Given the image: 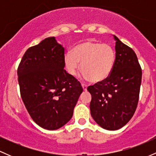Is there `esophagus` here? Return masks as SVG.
I'll return each mask as SVG.
<instances>
[{
	"instance_id": "1",
	"label": "esophagus",
	"mask_w": 156,
	"mask_h": 156,
	"mask_svg": "<svg viewBox=\"0 0 156 156\" xmlns=\"http://www.w3.org/2000/svg\"><path fill=\"white\" fill-rule=\"evenodd\" d=\"M81 86H82V87H83V89L84 91H86L87 89V84H85V83H82L81 84Z\"/></svg>"
}]
</instances>
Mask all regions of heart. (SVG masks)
Returning <instances> with one entry per match:
<instances>
[{
	"label": "heart",
	"instance_id": "obj_1",
	"mask_svg": "<svg viewBox=\"0 0 156 156\" xmlns=\"http://www.w3.org/2000/svg\"><path fill=\"white\" fill-rule=\"evenodd\" d=\"M115 60V51L110 44L93 41L78 44L73 51H67L64 57V65L69 75L76 76L81 64L83 78L94 83L108 78Z\"/></svg>",
	"mask_w": 156,
	"mask_h": 156
}]
</instances>
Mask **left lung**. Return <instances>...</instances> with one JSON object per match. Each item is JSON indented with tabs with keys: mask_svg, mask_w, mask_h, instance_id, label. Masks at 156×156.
<instances>
[{
	"mask_svg": "<svg viewBox=\"0 0 156 156\" xmlns=\"http://www.w3.org/2000/svg\"><path fill=\"white\" fill-rule=\"evenodd\" d=\"M116 60L107 79L87 87L92 95L91 115L103 128H122L133 116L139 102L141 68L135 52L116 36Z\"/></svg>",
	"mask_w": 156,
	"mask_h": 156,
	"instance_id": "1",
	"label": "left lung"
}]
</instances>
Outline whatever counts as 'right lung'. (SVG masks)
<instances>
[{
  "mask_svg": "<svg viewBox=\"0 0 156 156\" xmlns=\"http://www.w3.org/2000/svg\"><path fill=\"white\" fill-rule=\"evenodd\" d=\"M64 48L55 37L44 39L23 55L17 76L22 100L39 126L56 130L73 117L83 88L64 68Z\"/></svg>",
  "mask_w": 156,
  "mask_h": 156,
  "instance_id": "add662e5",
  "label": "right lung"
}]
</instances>
